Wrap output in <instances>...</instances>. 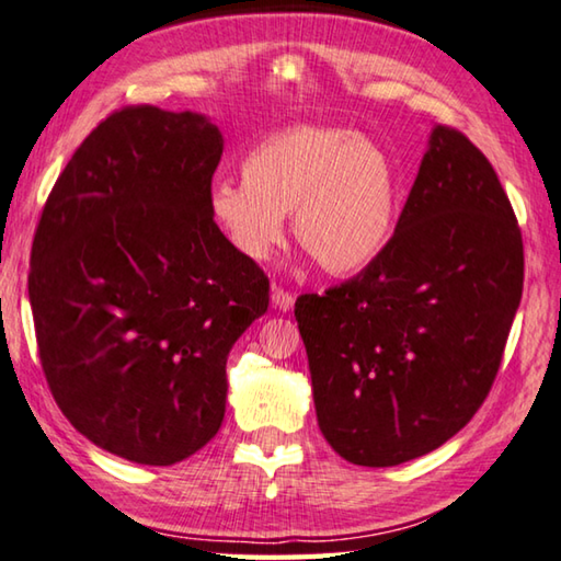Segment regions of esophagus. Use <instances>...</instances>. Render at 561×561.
<instances>
[{
  "mask_svg": "<svg viewBox=\"0 0 561 561\" xmlns=\"http://www.w3.org/2000/svg\"><path fill=\"white\" fill-rule=\"evenodd\" d=\"M272 305L274 309H279V312H289V309L295 307V297H291L289 291H284L282 287H272Z\"/></svg>",
  "mask_w": 561,
  "mask_h": 561,
  "instance_id": "obj_1",
  "label": "esophagus"
}]
</instances>
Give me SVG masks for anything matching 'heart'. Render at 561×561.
Masks as SVG:
<instances>
[{
	"label": "heart",
	"instance_id": "1",
	"mask_svg": "<svg viewBox=\"0 0 561 561\" xmlns=\"http://www.w3.org/2000/svg\"><path fill=\"white\" fill-rule=\"evenodd\" d=\"M244 180L221 176L207 209L221 237L252 262L270 260L291 215L297 242L332 277H354L392 242L399 174L375 139L334 124H297L252 147Z\"/></svg>",
	"mask_w": 561,
	"mask_h": 561
}]
</instances>
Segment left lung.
<instances>
[{"label":"left lung","instance_id":"1","mask_svg":"<svg viewBox=\"0 0 561 561\" xmlns=\"http://www.w3.org/2000/svg\"><path fill=\"white\" fill-rule=\"evenodd\" d=\"M522 282V232L496 172L434 124L379 260L295 305L329 447L397 467L455 437L492 389Z\"/></svg>","mask_w":561,"mask_h":561}]
</instances>
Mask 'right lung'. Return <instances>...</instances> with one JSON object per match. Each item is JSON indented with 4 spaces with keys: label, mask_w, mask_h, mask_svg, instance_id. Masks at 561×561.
<instances>
[{
    "label": "right lung",
    "mask_w": 561,
    "mask_h": 561,
    "mask_svg": "<svg viewBox=\"0 0 561 561\" xmlns=\"http://www.w3.org/2000/svg\"><path fill=\"white\" fill-rule=\"evenodd\" d=\"M221 149L207 114L124 106L79 145L34 234L51 394L79 434L135 465H176L215 437L229 352L270 307V279L209 217Z\"/></svg>",
    "instance_id": "right-lung-1"
}]
</instances>
